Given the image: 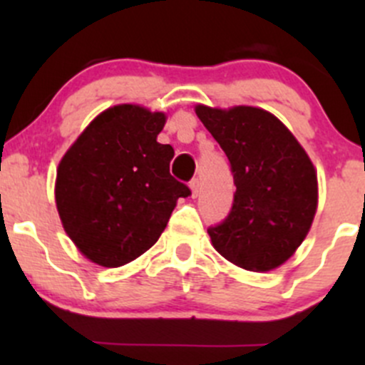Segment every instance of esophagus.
I'll use <instances>...</instances> for the list:
<instances>
[{
  "mask_svg": "<svg viewBox=\"0 0 365 365\" xmlns=\"http://www.w3.org/2000/svg\"><path fill=\"white\" fill-rule=\"evenodd\" d=\"M190 190H192V197H197L200 196V192H201V183H200V180H192V182H190Z\"/></svg>",
  "mask_w": 365,
  "mask_h": 365,
  "instance_id": "34e87169",
  "label": "esophagus"
}]
</instances>
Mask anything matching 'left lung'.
Masks as SVG:
<instances>
[{
    "label": "left lung",
    "mask_w": 365,
    "mask_h": 365,
    "mask_svg": "<svg viewBox=\"0 0 365 365\" xmlns=\"http://www.w3.org/2000/svg\"><path fill=\"white\" fill-rule=\"evenodd\" d=\"M196 114L230 159L237 185L227 219L208 230L212 245L244 270H275L297 252L314 220V164L292 130L264 109L197 104Z\"/></svg>",
    "instance_id": "left-lung-1"
}]
</instances>
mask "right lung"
I'll list each match as a JSON object with an SVG mask.
<instances>
[{"mask_svg": "<svg viewBox=\"0 0 365 365\" xmlns=\"http://www.w3.org/2000/svg\"><path fill=\"white\" fill-rule=\"evenodd\" d=\"M168 114L118 104L90 121L56 169L54 200L65 233L91 263L127 264L159 240L189 187L169 173L171 145L157 135Z\"/></svg>", "mask_w": 365, "mask_h": 365, "instance_id": "obj_1", "label": "right lung"}]
</instances>
